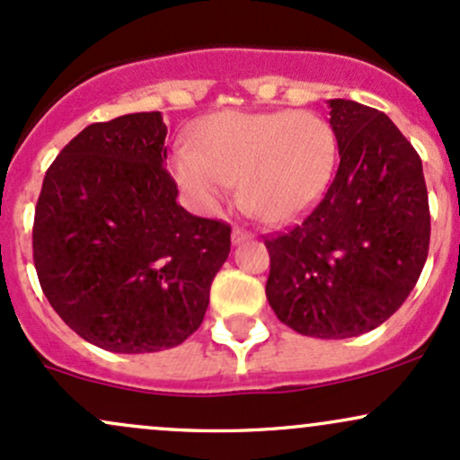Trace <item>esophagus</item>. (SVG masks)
I'll use <instances>...</instances> for the list:
<instances>
[{
	"mask_svg": "<svg viewBox=\"0 0 460 460\" xmlns=\"http://www.w3.org/2000/svg\"><path fill=\"white\" fill-rule=\"evenodd\" d=\"M250 239V234L243 228H234L232 230V243H243V241Z\"/></svg>",
	"mask_w": 460,
	"mask_h": 460,
	"instance_id": "34e87169",
	"label": "esophagus"
}]
</instances>
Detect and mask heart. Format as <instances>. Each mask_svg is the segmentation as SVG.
<instances>
[{"label":"heart","instance_id":"heart-1","mask_svg":"<svg viewBox=\"0 0 460 460\" xmlns=\"http://www.w3.org/2000/svg\"><path fill=\"white\" fill-rule=\"evenodd\" d=\"M337 137L311 111L217 112L175 154V178L202 208H215L239 180L241 202L265 224H287L326 189Z\"/></svg>","mask_w":460,"mask_h":460}]
</instances>
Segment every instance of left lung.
<instances>
[{"label":"left lung","instance_id":"obj_1","mask_svg":"<svg viewBox=\"0 0 460 460\" xmlns=\"http://www.w3.org/2000/svg\"><path fill=\"white\" fill-rule=\"evenodd\" d=\"M339 167L293 228L265 239L267 299L282 323L317 339L378 328L420 280L430 245L421 158L385 112L330 100Z\"/></svg>","mask_w":460,"mask_h":460}]
</instances>
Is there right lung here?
I'll list each match as a JSON object with an SVG mask.
<instances>
[{"mask_svg":"<svg viewBox=\"0 0 460 460\" xmlns=\"http://www.w3.org/2000/svg\"><path fill=\"white\" fill-rule=\"evenodd\" d=\"M161 112L91 123L45 173L32 250L51 308L108 352L175 348L204 322L230 226L187 213Z\"/></svg>","mask_w":460,"mask_h":460,"instance_id":"add662e5","label":"right lung"}]
</instances>
